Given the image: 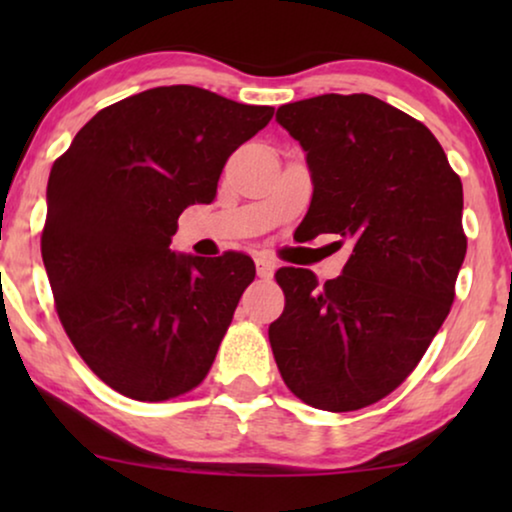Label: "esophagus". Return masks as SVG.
Instances as JSON below:
<instances>
[{
	"label": "esophagus",
	"mask_w": 512,
	"mask_h": 512,
	"mask_svg": "<svg viewBox=\"0 0 512 512\" xmlns=\"http://www.w3.org/2000/svg\"><path fill=\"white\" fill-rule=\"evenodd\" d=\"M275 268L277 265L270 256H256V272L261 279H270L272 275H275Z\"/></svg>",
	"instance_id": "34e87169"
}]
</instances>
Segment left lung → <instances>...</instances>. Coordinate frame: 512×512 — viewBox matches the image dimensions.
Masks as SVG:
<instances>
[{
	"label": "left lung",
	"mask_w": 512,
	"mask_h": 512,
	"mask_svg": "<svg viewBox=\"0 0 512 512\" xmlns=\"http://www.w3.org/2000/svg\"><path fill=\"white\" fill-rule=\"evenodd\" d=\"M277 123L312 177L305 235L352 242L338 279L277 270L286 305L270 345L286 387L319 410L373 405L408 377L443 326L466 256L464 191L443 146L373 95L284 104Z\"/></svg>",
	"instance_id": "8db88e82"
}]
</instances>
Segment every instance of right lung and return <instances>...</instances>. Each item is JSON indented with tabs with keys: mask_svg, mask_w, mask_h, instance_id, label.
I'll use <instances>...</instances> for the list:
<instances>
[{
	"mask_svg": "<svg viewBox=\"0 0 512 512\" xmlns=\"http://www.w3.org/2000/svg\"><path fill=\"white\" fill-rule=\"evenodd\" d=\"M272 114L205 88H151L95 114L53 163L41 256L55 310L118 394L167 401L212 368L254 261L174 254L172 235Z\"/></svg>",
	"mask_w": 512,
	"mask_h": 512,
	"instance_id": "1",
	"label": "right lung"
}]
</instances>
